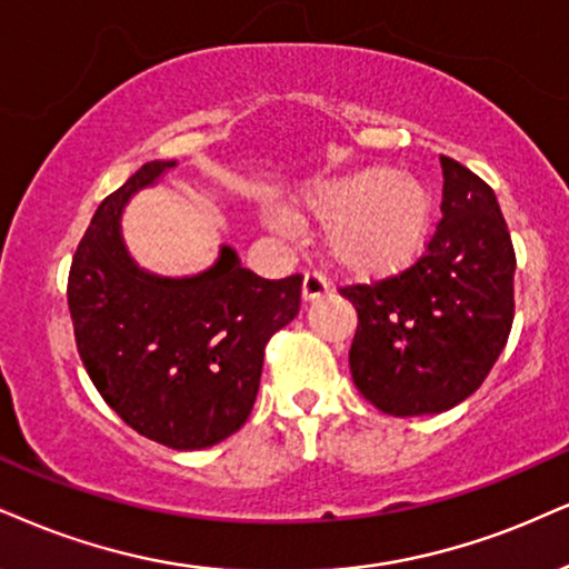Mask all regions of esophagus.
I'll return each instance as SVG.
<instances>
[{"label":"esophagus","mask_w":569,"mask_h":569,"mask_svg":"<svg viewBox=\"0 0 569 569\" xmlns=\"http://www.w3.org/2000/svg\"><path fill=\"white\" fill-rule=\"evenodd\" d=\"M327 292H329L327 279L321 277L319 271H306V277H303V300H306V303H313V300L327 296Z\"/></svg>","instance_id":"34e87169"}]
</instances>
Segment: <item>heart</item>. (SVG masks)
<instances>
[{
	"label": "heart",
	"instance_id": "1",
	"mask_svg": "<svg viewBox=\"0 0 569 569\" xmlns=\"http://www.w3.org/2000/svg\"><path fill=\"white\" fill-rule=\"evenodd\" d=\"M261 219L279 234L303 223L325 227V252L335 269L356 279H382L409 269L432 237L435 202L422 181L390 166H363L313 181L298 213L266 206Z\"/></svg>",
	"mask_w": 569,
	"mask_h": 569
}]
</instances>
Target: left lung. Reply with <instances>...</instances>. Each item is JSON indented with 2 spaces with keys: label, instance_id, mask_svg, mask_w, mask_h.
<instances>
[{
  "label": "left lung",
  "instance_id": "left-lung-1",
  "mask_svg": "<svg viewBox=\"0 0 569 569\" xmlns=\"http://www.w3.org/2000/svg\"><path fill=\"white\" fill-rule=\"evenodd\" d=\"M443 166V219L411 269L342 287L359 313L350 375L392 417L453 409L480 388L515 319V248L499 200L456 160Z\"/></svg>",
  "mask_w": 569,
  "mask_h": 569
}]
</instances>
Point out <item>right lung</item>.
<instances>
[{
	"label": "right lung",
	"mask_w": 569,
	"mask_h": 569,
	"mask_svg": "<svg viewBox=\"0 0 569 569\" xmlns=\"http://www.w3.org/2000/svg\"><path fill=\"white\" fill-rule=\"evenodd\" d=\"M171 168L177 160H152L102 200L70 263L68 308L104 403L144 438L198 451L250 417L266 342L298 317L303 277L261 279L229 244L194 277L144 271L126 248L121 216Z\"/></svg>",
	"instance_id": "right-lung-1"
}]
</instances>
